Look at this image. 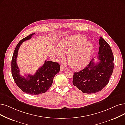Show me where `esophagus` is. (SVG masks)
Segmentation results:
<instances>
[{"label": "esophagus", "instance_id": "1", "mask_svg": "<svg viewBox=\"0 0 125 125\" xmlns=\"http://www.w3.org/2000/svg\"><path fill=\"white\" fill-rule=\"evenodd\" d=\"M67 69V67H64V66H61V71H64L65 70Z\"/></svg>", "mask_w": 125, "mask_h": 125}]
</instances>
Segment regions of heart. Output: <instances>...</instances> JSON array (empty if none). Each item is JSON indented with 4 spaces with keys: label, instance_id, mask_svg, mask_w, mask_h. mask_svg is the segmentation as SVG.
Returning <instances> with one entry per match:
<instances>
[{
    "label": "heart",
    "instance_id": "obj_1",
    "mask_svg": "<svg viewBox=\"0 0 125 125\" xmlns=\"http://www.w3.org/2000/svg\"><path fill=\"white\" fill-rule=\"evenodd\" d=\"M86 41L83 35H76L66 37L59 42V49L56 51L60 59L63 58V54H68L67 61L69 66L75 70L85 67L89 62L93 51L92 44Z\"/></svg>",
    "mask_w": 125,
    "mask_h": 125
}]
</instances>
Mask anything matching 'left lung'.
I'll use <instances>...</instances> for the list:
<instances>
[{
	"label": "left lung",
	"instance_id": "8db88e82",
	"mask_svg": "<svg viewBox=\"0 0 125 125\" xmlns=\"http://www.w3.org/2000/svg\"><path fill=\"white\" fill-rule=\"evenodd\" d=\"M98 62L93 58L82 70L75 72L73 84L84 93L101 91L108 83L114 68V56L111 47L102 37L99 38Z\"/></svg>",
	"mask_w": 125,
	"mask_h": 125
}]
</instances>
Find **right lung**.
<instances>
[{"instance_id":"add662e5","label":"right lung","mask_w":125,"mask_h":125,"mask_svg":"<svg viewBox=\"0 0 125 125\" xmlns=\"http://www.w3.org/2000/svg\"><path fill=\"white\" fill-rule=\"evenodd\" d=\"M34 34H31L23 38L17 44L12 59L11 70L15 82L23 92L30 95H38L46 92L52 86L55 75L59 72L60 65L56 62L46 61L33 75H20L16 62L19 48L23 42L30 39Z\"/></svg>"}]
</instances>
